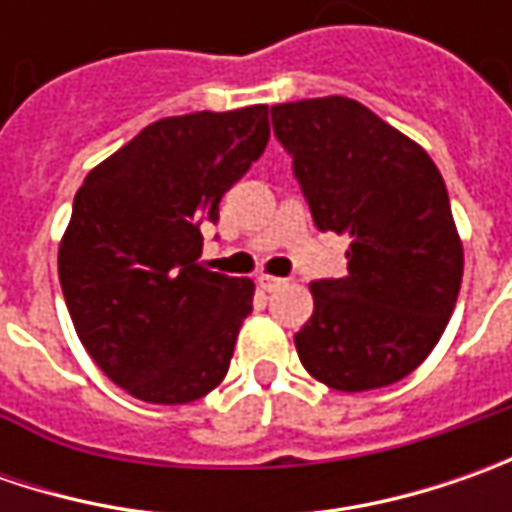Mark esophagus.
Wrapping results in <instances>:
<instances>
[{
	"label": "esophagus",
	"instance_id": "1",
	"mask_svg": "<svg viewBox=\"0 0 512 512\" xmlns=\"http://www.w3.org/2000/svg\"><path fill=\"white\" fill-rule=\"evenodd\" d=\"M282 285H285V279H279V276H267V273H262V276H259V287H262V290H267V293L279 290Z\"/></svg>",
	"mask_w": 512,
	"mask_h": 512
}]
</instances>
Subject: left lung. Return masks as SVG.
Here are the masks:
<instances>
[{"label":"left lung","mask_w":512,"mask_h":512,"mask_svg":"<svg viewBox=\"0 0 512 512\" xmlns=\"http://www.w3.org/2000/svg\"><path fill=\"white\" fill-rule=\"evenodd\" d=\"M316 227L350 239L342 279L313 282L293 336L316 382L362 393L410 376L459 299L462 236L427 150L347 96L273 105Z\"/></svg>","instance_id":"1"}]
</instances>
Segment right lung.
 <instances>
[{
  "label": "right lung",
  "mask_w": 512,
  "mask_h": 512,
  "mask_svg": "<svg viewBox=\"0 0 512 512\" xmlns=\"http://www.w3.org/2000/svg\"><path fill=\"white\" fill-rule=\"evenodd\" d=\"M267 105L159 119L85 176L59 242L79 342L133 399L187 404L225 379L250 279L207 270L199 225L262 156Z\"/></svg>",
  "instance_id": "right-lung-1"
}]
</instances>
